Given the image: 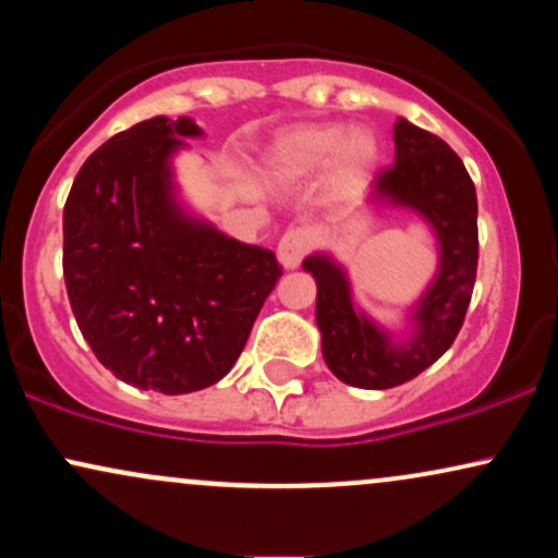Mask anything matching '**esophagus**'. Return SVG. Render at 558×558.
<instances>
[{"instance_id": "obj_1", "label": "esophagus", "mask_w": 558, "mask_h": 558, "mask_svg": "<svg viewBox=\"0 0 558 558\" xmlns=\"http://www.w3.org/2000/svg\"><path fill=\"white\" fill-rule=\"evenodd\" d=\"M315 243V230L312 228H291L283 239L278 241V262L286 270L299 267V262L306 257V252Z\"/></svg>"}]
</instances>
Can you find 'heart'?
<instances>
[{
    "label": "heart",
    "mask_w": 558,
    "mask_h": 558,
    "mask_svg": "<svg viewBox=\"0 0 558 558\" xmlns=\"http://www.w3.org/2000/svg\"><path fill=\"white\" fill-rule=\"evenodd\" d=\"M377 155V138L367 128L304 123L286 128L267 144L262 168L278 181H306L330 165L338 181L354 183L375 168Z\"/></svg>",
    "instance_id": "heart-1"
}]
</instances>
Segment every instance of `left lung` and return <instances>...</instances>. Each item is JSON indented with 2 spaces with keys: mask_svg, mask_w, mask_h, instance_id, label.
Segmentation results:
<instances>
[{
  "mask_svg": "<svg viewBox=\"0 0 558 558\" xmlns=\"http://www.w3.org/2000/svg\"><path fill=\"white\" fill-rule=\"evenodd\" d=\"M396 159L375 178L364 207L417 215L438 246L430 283L388 328L354 299L349 270L330 252L310 254L301 267L315 278V319L323 356L345 386L383 390L417 377L453 343L477 275V194L470 172L444 138L407 118L393 125Z\"/></svg>",
  "mask_w": 558,
  "mask_h": 558,
  "instance_id": "left-lung-1",
  "label": "left lung"
}]
</instances>
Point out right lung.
Masks as SVG:
<instances>
[{
    "label": "right lung",
    "mask_w": 558,
    "mask_h": 558,
    "mask_svg": "<svg viewBox=\"0 0 558 558\" xmlns=\"http://www.w3.org/2000/svg\"><path fill=\"white\" fill-rule=\"evenodd\" d=\"M204 131L165 114L83 162L62 213V272L96 360L128 386L194 393L230 373L278 283L270 248L241 243L181 196L175 157Z\"/></svg>",
    "instance_id": "obj_1"
}]
</instances>
